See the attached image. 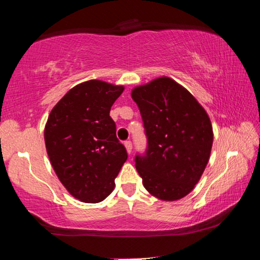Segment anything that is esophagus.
<instances>
[{
	"label": "esophagus",
	"instance_id": "obj_1",
	"mask_svg": "<svg viewBox=\"0 0 260 260\" xmlns=\"http://www.w3.org/2000/svg\"><path fill=\"white\" fill-rule=\"evenodd\" d=\"M124 144H125V148H126L127 152L131 153L132 152V149H133V144H132L131 141H125Z\"/></svg>",
	"mask_w": 260,
	"mask_h": 260
}]
</instances>
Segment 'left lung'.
<instances>
[{
  "instance_id": "obj_1",
  "label": "left lung",
  "mask_w": 260,
  "mask_h": 260,
  "mask_svg": "<svg viewBox=\"0 0 260 260\" xmlns=\"http://www.w3.org/2000/svg\"><path fill=\"white\" fill-rule=\"evenodd\" d=\"M132 99L143 120L148 147L135 156L144 188L161 201H177L190 192L208 165L213 132L196 99L171 78L135 87Z\"/></svg>"
}]
</instances>
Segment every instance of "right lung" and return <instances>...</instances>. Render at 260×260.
I'll return each instance as SVG.
<instances>
[{"label": "right lung", "instance_id": "1", "mask_svg": "<svg viewBox=\"0 0 260 260\" xmlns=\"http://www.w3.org/2000/svg\"><path fill=\"white\" fill-rule=\"evenodd\" d=\"M124 89L101 80L79 83L48 117L45 142L52 169L67 190L85 203L107 199L127 159L110 117Z\"/></svg>", "mask_w": 260, "mask_h": 260}]
</instances>
